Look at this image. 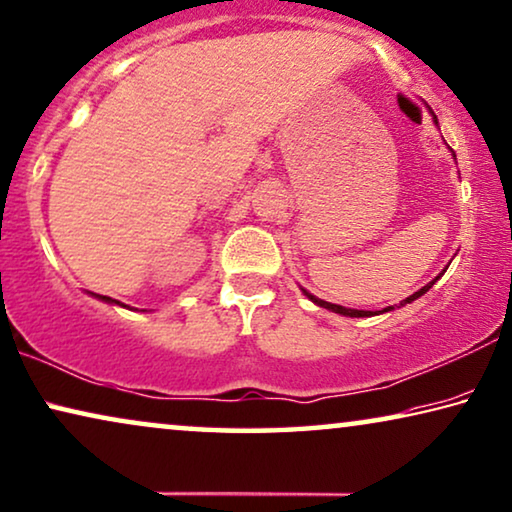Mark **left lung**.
Wrapping results in <instances>:
<instances>
[{
  "mask_svg": "<svg viewBox=\"0 0 512 512\" xmlns=\"http://www.w3.org/2000/svg\"><path fill=\"white\" fill-rule=\"evenodd\" d=\"M434 122H436V117H434ZM436 279H439V277H436ZM434 279V281H436ZM434 281H429V284L427 286H422L420 288V291H416V293H413V295H409V298H406V300H402V302H399V305H409V302H413V300H418L420 298V295L422 293H427L429 291V288H432L434 286ZM305 295H307V298L311 300V302H316V305L318 307H325V309H330V311H335V314H342V316H351V318H362V316H374L372 314V311H362V309H346V307H342V305H330V302H325V300H318V298H314V295H309L307 291H305ZM392 307H388V309H383V311H390Z\"/></svg>",
  "mask_w": 512,
  "mask_h": 512,
  "instance_id": "1",
  "label": "left lung"
}]
</instances>
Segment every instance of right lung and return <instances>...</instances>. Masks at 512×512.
<instances>
[{
    "label": "right lung",
    "mask_w": 512,
    "mask_h": 512,
    "mask_svg": "<svg viewBox=\"0 0 512 512\" xmlns=\"http://www.w3.org/2000/svg\"><path fill=\"white\" fill-rule=\"evenodd\" d=\"M96 298H99V300H106V302H115V305H120V302L113 300V298H108V295H96ZM122 307H127V305H122Z\"/></svg>",
    "instance_id": "right-lung-1"
}]
</instances>
